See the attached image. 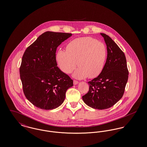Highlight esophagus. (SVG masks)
Instances as JSON below:
<instances>
[{
  "mask_svg": "<svg viewBox=\"0 0 147 147\" xmlns=\"http://www.w3.org/2000/svg\"><path fill=\"white\" fill-rule=\"evenodd\" d=\"M78 83L79 82L77 80H73V84H74V85H77V84H78Z\"/></svg>",
  "mask_w": 147,
  "mask_h": 147,
  "instance_id": "obj_1",
  "label": "esophagus"
}]
</instances>
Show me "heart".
Returning a JSON list of instances; mask_svg holds the SVG:
<instances>
[{
  "label": "heart",
  "mask_w": 147,
  "mask_h": 147,
  "mask_svg": "<svg viewBox=\"0 0 147 147\" xmlns=\"http://www.w3.org/2000/svg\"><path fill=\"white\" fill-rule=\"evenodd\" d=\"M67 51L59 50L56 60L61 70L70 73L79 65L73 74L75 78H94L104 69L107 50L102 42L90 37H81L70 41L66 47Z\"/></svg>",
  "instance_id": "obj_1"
}]
</instances>
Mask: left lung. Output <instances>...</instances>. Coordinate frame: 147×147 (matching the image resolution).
I'll return each mask as SVG.
<instances>
[{"label":"left lung","mask_w":147,"mask_h":147,"mask_svg":"<svg viewBox=\"0 0 147 147\" xmlns=\"http://www.w3.org/2000/svg\"><path fill=\"white\" fill-rule=\"evenodd\" d=\"M100 35L107 46L106 61L101 74L88 82L89 90L82 98L90 107L104 110L113 106L122 97L128 70L123 51L108 35L103 33Z\"/></svg>","instance_id":"8db88e82"}]
</instances>
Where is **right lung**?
<instances>
[{
  "mask_svg": "<svg viewBox=\"0 0 147 147\" xmlns=\"http://www.w3.org/2000/svg\"><path fill=\"white\" fill-rule=\"evenodd\" d=\"M71 34L47 31L25 50L20 68L24 93L28 101L42 110L59 107L73 81L57 67L56 52Z\"/></svg>",
  "mask_w": 147,
  "mask_h": 147,
  "instance_id": "1",
  "label": "right lung"
}]
</instances>
